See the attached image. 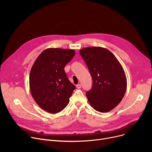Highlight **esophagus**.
Returning a JSON list of instances; mask_svg holds the SVG:
<instances>
[{
  "mask_svg": "<svg viewBox=\"0 0 152 152\" xmlns=\"http://www.w3.org/2000/svg\"><path fill=\"white\" fill-rule=\"evenodd\" d=\"M76 87L77 89H80L81 87V84H77L76 85Z\"/></svg>",
  "mask_w": 152,
  "mask_h": 152,
  "instance_id": "34e87169",
  "label": "esophagus"
}]
</instances>
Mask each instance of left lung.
Instances as JSON below:
<instances>
[{"label": "left lung", "mask_w": 152, "mask_h": 152, "mask_svg": "<svg viewBox=\"0 0 152 152\" xmlns=\"http://www.w3.org/2000/svg\"><path fill=\"white\" fill-rule=\"evenodd\" d=\"M92 78L91 89L86 95L91 106L105 113L115 108L126 91L124 71L115 56L105 48L86 47L79 51Z\"/></svg>", "instance_id": "1"}]
</instances>
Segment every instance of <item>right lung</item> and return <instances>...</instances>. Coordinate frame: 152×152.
Returning <instances> with one entry per match:
<instances>
[{
    "label": "right lung",
    "instance_id": "obj_1",
    "mask_svg": "<svg viewBox=\"0 0 152 152\" xmlns=\"http://www.w3.org/2000/svg\"><path fill=\"white\" fill-rule=\"evenodd\" d=\"M75 55L71 49L49 48L39 55L31 68L29 87L37 104L50 113L65 108L76 87L64 68Z\"/></svg>",
    "mask_w": 152,
    "mask_h": 152
}]
</instances>
